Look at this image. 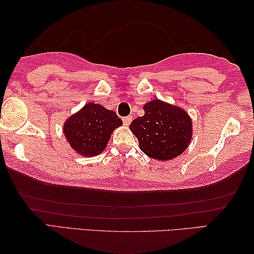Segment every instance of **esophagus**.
Returning <instances> with one entry per match:
<instances>
[{
    "mask_svg": "<svg viewBox=\"0 0 254 254\" xmlns=\"http://www.w3.org/2000/svg\"><path fill=\"white\" fill-rule=\"evenodd\" d=\"M131 116H127V117H124L123 118V122H124V125L125 126H128V125L130 124V122H131Z\"/></svg>",
    "mask_w": 254,
    "mask_h": 254,
    "instance_id": "esophagus-1",
    "label": "esophagus"
}]
</instances>
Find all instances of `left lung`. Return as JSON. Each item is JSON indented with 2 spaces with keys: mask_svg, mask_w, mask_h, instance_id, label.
Returning <instances> with one entry per match:
<instances>
[{
  "mask_svg": "<svg viewBox=\"0 0 254 254\" xmlns=\"http://www.w3.org/2000/svg\"><path fill=\"white\" fill-rule=\"evenodd\" d=\"M144 116L137 117L129 129L139 148L152 159L169 161L181 155L191 143L192 120L185 109L154 99L143 106Z\"/></svg>",
  "mask_w": 254,
  "mask_h": 254,
  "instance_id": "1",
  "label": "left lung"
}]
</instances>
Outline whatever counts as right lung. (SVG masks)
I'll return each mask as SVG.
<instances>
[{"label": "right lung", "instance_id": "obj_1", "mask_svg": "<svg viewBox=\"0 0 254 254\" xmlns=\"http://www.w3.org/2000/svg\"><path fill=\"white\" fill-rule=\"evenodd\" d=\"M122 125L115 111L89 102L65 120L63 132L66 142L77 154L92 157L105 151L111 134Z\"/></svg>", "mask_w": 254, "mask_h": 254}]
</instances>
